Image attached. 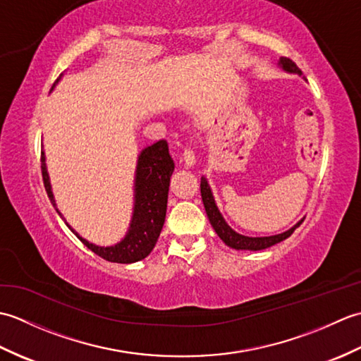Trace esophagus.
I'll return each instance as SVG.
<instances>
[{"label":"esophagus","instance_id":"34e87169","mask_svg":"<svg viewBox=\"0 0 361 361\" xmlns=\"http://www.w3.org/2000/svg\"><path fill=\"white\" fill-rule=\"evenodd\" d=\"M181 161H183V163H185V166L192 167L195 164V152L190 149V147H186L185 152H183Z\"/></svg>","mask_w":361,"mask_h":361}]
</instances>
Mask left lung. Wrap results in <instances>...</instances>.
Masks as SVG:
<instances>
[{"label":"left lung","instance_id":"1","mask_svg":"<svg viewBox=\"0 0 361 361\" xmlns=\"http://www.w3.org/2000/svg\"><path fill=\"white\" fill-rule=\"evenodd\" d=\"M279 65L283 71L287 73H295L301 75V70L296 66V63L293 60H290L287 57H281L279 59ZM200 190H202V200L204 204V209L206 214H208V219L211 221L212 228L216 229L217 235L220 237L221 240H224L228 247H231L234 250H250V251H259V250H265L268 247H273V245L279 243L282 240H286L287 237H290L293 234L295 229L302 224V220L296 224L293 228H290L288 231L286 233H281V234H276V235H268V237H248V235H242L239 233H235L234 229L229 226L224 216H221L216 202H214V197L211 192V188L208 185V181H206L204 176H202V183H200Z\"/></svg>","mask_w":361,"mask_h":361}]
</instances>
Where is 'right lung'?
<instances>
[{
	"label": "right lung",
	"instance_id": "1",
	"mask_svg": "<svg viewBox=\"0 0 361 361\" xmlns=\"http://www.w3.org/2000/svg\"><path fill=\"white\" fill-rule=\"evenodd\" d=\"M60 79V78H59ZM56 80V83L59 82ZM54 83V85H56ZM173 159L169 153L167 141L161 140L155 144L145 147L140 157H137L136 176H135V208L132 224H130L127 235L119 243L113 247H97L83 239L74 229L68 225V228L78 235V239L88 247L97 256L116 264H132L137 262L150 255L159 237L161 229L164 225L166 209H167V194L169 183L173 172ZM42 175L44 189L54 208L62 217L57 209L56 200H54L49 175L46 171L44 152L42 150ZM63 219V217H62Z\"/></svg>",
	"mask_w": 361,
	"mask_h": 361
}]
</instances>
